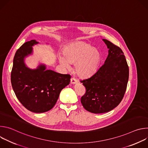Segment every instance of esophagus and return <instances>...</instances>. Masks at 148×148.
<instances>
[{"instance_id":"obj_1","label":"esophagus","mask_w":148,"mask_h":148,"mask_svg":"<svg viewBox=\"0 0 148 148\" xmlns=\"http://www.w3.org/2000/svg\"><path fill=\"white\" fill-rule=\"evenodd\" d=\"M78 82V81L74 78H72L71 79V84H77Z\"/></svg>"}]
</instances>
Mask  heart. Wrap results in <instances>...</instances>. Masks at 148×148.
<instances>
[{"instance_id":"1","label":"heart","mask_w":148,"mask_h":148,"mask_svg":"<svg viewBox=\"0 0 148 148\" xmlns=\"http://www.w3.org/2000/svg\"><path fill=\"white\" fill-rule=\"evenodd\" d=\"M63 56H60V64L66 68L69 67V63H75L77 74L82 78L92 75L98 70L101 60L99 51L90 44L82 41H77L67 45L62 50Z\"/></svg>"}]
</instances>
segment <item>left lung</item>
I'll return each mask as SVG.
<instances>
[{
	"label": "left lung",
	"instance_id": "left-lung-1",
	"mask_svg": "<svg viewBox=\"0 0 148 148\" xmlns=\"http://www.w3.org/2000/svg\"><path fill=\"white\" fill-rule=\"evenodd\" d=\"M102 40L109 49L106 60L92 76L81 81L86 88L81 103L94 114L107 112L117 107L123 97L129 78V67L122 50L111 41Z\"/></svg>",
	"mask_w": 148,
	"mask_h": 148
}]
</instances>
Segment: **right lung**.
I'll return each mask as SVG.
<instances>
[{"mask_svg": "<svg viewBox=\"0 0 148 148\" xmlns=\"http://www.w3.org/2000/svg\"><path fill=\"white\" fill-rule=\"evenodd\" d=\"M38 43L32 40L17 50L11 73V83L16 97L27 110L35 113L52 109L61 91L69 85L71 78L69 74L47 70L43 64L36 69L26 65L25 58L33 54L32 47Z\"/></svg>", "mask_w": 148, "mask_h": 148, "instance_id": "obj_1", "label": "right lung"}]
</instances>
